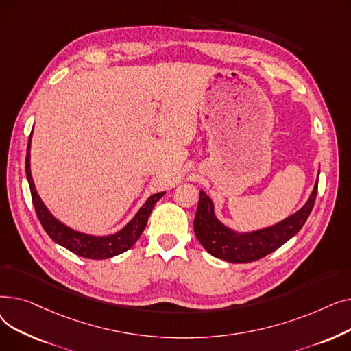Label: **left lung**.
<instances>
[{
    "mask_svg": "<svg viewBox=\"0 0 351 351\" xmlns=\"http://www.w3.org/2000/svg\"><path fill=\"white\" fill-rule=\"evenodd\" d=\"M316 196L317 183L306 205L299 212L274 226L237 234L219 222L213 212L212 200L205 192L200 191L199 205L193 220L195 234L200 245L219 259L230 263H250L259 261L278 250L303 228L313 206H315Z\"/></svg>",
    "mask_w": 351,
    "mask_h": 351,
    "instance_id": "8db88e82",
    "label": "left lung"
}]
</instances>
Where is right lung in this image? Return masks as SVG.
<instances>
[{"label":"right lung","mask_w":351,"mask_h":351,"mask_svg":"<svg viewBox=\"0 0 351 351\" xmlns=\"http://www.w3.org/2000/svg\"><path fill=\"white\" fill-rule=\"evenodd\" d=\"M29 147H31V135L28 139L27 158H25L27 179L29 183L31 197H32V204H34L36 216H38L44 230L48 233V236L53 242H57L58 245L64 246L72 253L86 257V259H109V257L121 254L135 245V242L142 234L143 229L146 228L147 217H149L155 204L165 195V192L152 195L149 199H147L145 202V205L135 215V217L121 232L110 236H105V237L84 234L62 225L60 220H57L49 213V210L43 204V200L40 199L38 193L35 191L34 180L31 176Z\"/></svg>","instance_id":"add662e5"}]
</instances>
